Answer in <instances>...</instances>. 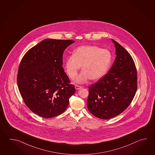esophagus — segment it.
<instances>
[{"label":"esophagus","instance_id":"34e87169","mask_svg":"<svg viewBox=\"0 0 155 155\" xmlns=\"http://www.w3.org/2000/svg\"><path fill=\"white\" fill-rule=\"evenodd\" d=\"M75 87L76 90H79V89H81L82 87L81 86L75 85Z\"/></svg>","mask_w":155,"mask_h":155}]
</instances>
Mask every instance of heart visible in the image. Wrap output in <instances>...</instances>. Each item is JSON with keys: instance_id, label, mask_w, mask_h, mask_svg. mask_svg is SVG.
I'll use <instances>...</instances> for the list:
<instances>
[{"instance_id": "obj_1", "label": "heart", "mask_w": 155, "mask_h": 155, "mask_svg": "<svg viewBox=\"0 0 155 155\" xmlns=\"http://www.w3.org/2000/svg\"><path fill=\"white\" fill-rule=\"evenodd\" d=\"M112 54L108 49L96 45H84L78 48L65 62L66 73L70 79L76 77L82 66V70L75 79L78 84H84L89 79L98 80L109 70Z\"/></svg>"}]
</instances>
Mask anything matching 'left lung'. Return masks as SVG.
I'll list each match as a JSON object with an SVG mask.
<instances>
[{"label":"left lung","mask_w":155,"mask_h":155,"mask_svg":"<svg viewBox=\"0 0 155 155\" xmlns=\"http://www.w3.org/2000/svg\"><path fill=\"white\" fill-rule=\"evenodd\" d=\"M115 60L107 73L89 87L87 106L99 119L119 115L131 103L137 89L135 62L129 52L115 40Z\"/></svg>","instance_id":"1"}]
</instances>
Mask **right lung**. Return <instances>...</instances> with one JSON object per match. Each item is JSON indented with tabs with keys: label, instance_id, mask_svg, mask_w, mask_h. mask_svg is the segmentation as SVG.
<instances>
[{
	"label": "right lung",
	"instance_id": "obj_1",
	"mask_svg": "<svg viewBox=\"0 0 155 155\" xmlns=\"http://www.w3.org/2000/svg\"><path fill=\"white\" fill-rule=\"evenodd\" d=\"M75 41L46 39L29 50L19 66L17 83L28 107L48 119L65 111L75 92L63 69L65 49Z\"/></svg>",
	"mask_w": 155,
	"mask_h": 155
}]
</instances>
